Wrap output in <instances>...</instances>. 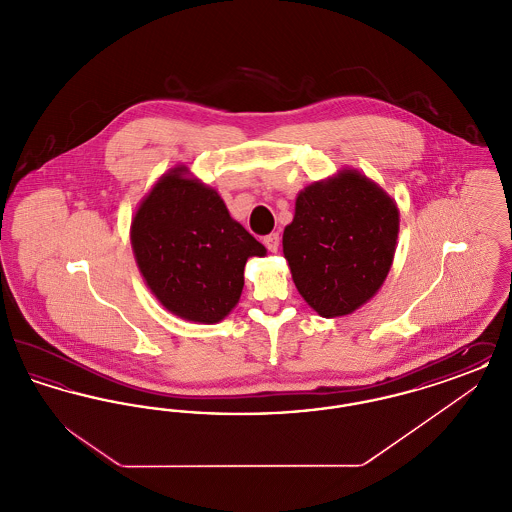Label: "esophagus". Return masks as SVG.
Here are the masks:
<instances>
[{"label": "esophagus", "instance_id": "obj_1", "mask_svg": "<svg viewBox=\"0 0 512 512\" xmlns=\"http://www.w3.org/2000/svg\"><path fill=\"white\" fill-rule=\"evenodd\" d=\"M265 245H267L268 251H272V253H276L278 251V245H280V234L278 232H272V234H268L265 236Z\"/></svg>", "mask_w": 512, "mask_h": 512}]
</instances>
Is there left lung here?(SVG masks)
<instances>
[{"mask_svg":"<svg viewBox=\"0 0 512 512\" xmlns=\"http://www.w3.org/2000/svg\"><path fill=\"white\" fill-rule=\"evenodd\" d=\"M397 232L395 201L365 174L345 169L307 186L282 238L297 292L320 317L353 313L382 288Z\"/></svg>","mask_w":512,"mask_h":512,"instance_id":"1","label":"left lung"}]
</instances>
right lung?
Returning a JSON list of instances; mask_svg holds the SVG:
<instances>
[{"label": "right lung", "mask_w": 512, "mask_h": 512, "mask_svg": "<svg viewBox=\"0 0 512 512\" xmlns=\"http://www.w3.org/2000/svg\"><path fill=\"white\" fill-rule=\"evenodd\" d=\"M130 242L149 290L172 315L215 324L244 290L249 257H265L220 195L188 176L186 167L163 174L140 203Z\"/></svg>", "instance_id": "obj_1"}]
</instances>
